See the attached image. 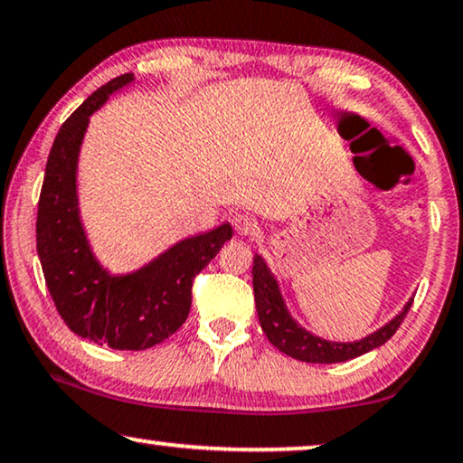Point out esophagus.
I'll return each mask as SVG.
<instances>
[{"label":"esophagus","instance_id":"esophagus-1","mask_svg":"<svg viewBox=\"0 0 463 463\" xmlns=\"http://www.w3.org/2000/svg\"><path fill=\"white\" fill-rule=\"evenodd\" d=\"M232 226H234V231H237L239 234H253L258 231V222H256V218L253 216H250V213H237V216L232 218Z\"/></svg>","mask_w":463,"mask_h":463}]
</instances>
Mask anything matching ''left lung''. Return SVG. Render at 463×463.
I'll return each instance as SVG.
<instances>
[{
    "label": "left lung",
    "instance_id": "1",
    "mask_svg": "<svg viewBox=\"0 0 463 463\" xmlns=\"http://www.w3.org/2000/svg\"><path fill=\"white\" fill-rule=\"evenodd\" d=\"M253 296H256V308L258 318L262 325V331L269 337L272 346L281 350L288 356H294L298 361L304 363H344L350 359H356L369 350H373L382 344H386L390 337L396 334L401 323L405 321L409 308L413 302L405 306L394 321H390L386 327L377 329L361 342L353 344H340V342H327L321 337L308 334V331L299 327V325L289 317L288 308H285L283 298L279 294L277 281L272 279L270 270L266 269L264 260L260 256H253Z\"/></svg>",
    "mask_w": 463,
    "mask_h": 463
}]
</instances>
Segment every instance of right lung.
<instances>
[{
  "label": "right lung",
  "instance_id": "right-lung-1",
  "mask_svg": "<svg viewBox=\"0 0 463 463\" xmlns=\"http://www.w3.org/2000/svg\"><path fill=\"white\" fill-rule=\"evenodd\" d=\"M132 73L110 80L62 123L37 205V253L58 315L73 334L115 350H146L186 321L193 281L232 239L231 224L184 239L134 275L110 277L90 253L75 194V167L90 115Z\"/></svg>",
  "mask_w": 463,
  "mask_h": 463
}]
</instances>
